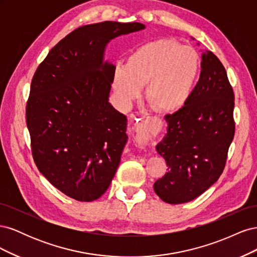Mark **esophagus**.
I'll return each instance as SVG.
<instances>
[{
	"label": "esophagus",
	"mask_w": 257,
	"mask_h": 257,
	"mask_svg": "<svg viewBox=\"0 0 257 257\" xmlns=\"http://www.w3.org/2000/svg\"><path fill=\"white\" fill-rule=\"evenodd\" d=\"M138 126H139V124L135 123L133 128H135V130L137 131V130L139 128ZM158 127H159V119H157V118H150V119H148V124H147L146 130H147L148 132H149V133H151V132L155 131Z\"/></svg>",
	"instance_id": "esophagus-1"
}]
</instances>
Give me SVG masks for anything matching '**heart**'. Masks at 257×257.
Segmentation results:
<instances>
[{
	"mask_svg": "<svg viewBox=\"0 0 257 257\" xmlns=\"http://www.w3.org/2000/svg\"><path fill=\"white\" fill-rule=\"evenodd\" d=\"M198 52L173 38L139 45L126 57L125 65L112 69V88L124 105L142 93L153 110L173 113L188 104L199 75Z\"/></svg>",
	"mask_w": 257,
	"mask_h": 257,
	"instance_id": "1",
	"label": "heart"
}]
</instances>
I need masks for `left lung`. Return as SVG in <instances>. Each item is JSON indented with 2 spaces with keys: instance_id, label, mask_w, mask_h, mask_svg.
Wrapping results in <instances>:
<instances>
[{
  "instance_id": "8db88e82",
  "label": "left lung",
  "mask_w": 257,
  "mask_h": 257,
  "mask_svg": "<svg viewBox=\"0 0 257 257\" xmlns=\"http://www.w3.org/2000/svg\"><path fill=\"white\" fill-rule=\"evenodd\" d=\"M234 91L214 53L201 56L199 80L182 109L166 114L167 134L157 151L168 172L153 184L165 203H188L222 175L235 135Z\"/></svg>"
}]
</instances>
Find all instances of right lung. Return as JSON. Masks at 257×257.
Returning a JSON list of instances; mask_svg holds the SVG:
<instances>
[{
  "label": "right lung",
  "mask_w": 257,
  "mask_h": 257,
  "mask_svg": "<svg viewBox=\"0 0 257 257\" xmlns=\"http://www.w3.org/2000/svg\"><path fill=\"white\" fill-rule=\"evenodd\" d=\"M139 22L104 21L73 31L49 51L31 82L26 118L35 164L78 201L109 188L127 142V119L108 103L113 65L106 45L144 30Z\"/></svg>",
  "instance_id": "add662e5"
}]
</instances>
